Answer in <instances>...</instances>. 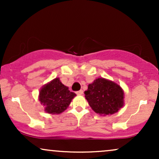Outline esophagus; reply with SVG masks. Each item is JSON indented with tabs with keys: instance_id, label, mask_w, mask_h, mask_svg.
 Returning a JSON list of instances; mask_svg holds the SVG:
<instances>
[{
	"instance_id": "34e87169",
	"label": "esophagus",
	"mask_w": 159,
	"mask_h": 159,
	"mask_svg": "<svg viewBox=\"0 0 159 159\" xmlns=\"http://www.w3.org/2000/svg\"><path fill=\"white\" fill-rule=\"evenodd\" d=\"M83 93H84V91L82 90L78 91V92H76V94L78 95V96H82V95H83Z\"/></svg>"
}]
</instances>
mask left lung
<instances>
[{"instance_id": "obj_1", "label": "left lung", "mask_w": 159, "mask_h": 159, "mask_svg": "<svg viewBox=\"0 0 159 159\" xmlns=\"http://www.w3.org/2000/svg\"><path fill=\"white\" fill-rule=\"evenodd\" d=\"M84 94L91 108L101 116L114 114L124 105L125 95L122 87L106 78L94 80Z\"/></svg>"}]
</instances>
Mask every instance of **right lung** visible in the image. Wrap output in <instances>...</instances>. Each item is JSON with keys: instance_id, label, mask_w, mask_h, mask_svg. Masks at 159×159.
Segmentation results:
<instances>
[{"instance_id": "obj_1", "label": "right lung", "mask_w": 159, "mask_h": 159, "mask_svg": "<svg viewBox=\"0 0 159 159\" xmlns=\"http://www.w3.org/2000/svg\"><path fill=\"white\" fill-rule=\"evenodd\" d=\"M76 94L70 92L69 87L56 78L41 87L39 101L48 114H60L66 110Z\"/></svg>"}]
</instances>
